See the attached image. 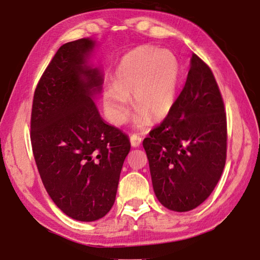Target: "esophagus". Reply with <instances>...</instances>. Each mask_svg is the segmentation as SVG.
<instances>
[{"mask_svg": "<svg viewBox=\"0 0 260 260\" xmlns=\"http://www.w3.org/2000/svg\"><path fill=\"white\" fill-rule=\"evenodd\" d=\"M142 142V138L139 134H132L131 135V145L133 147H139Z\"/></svg>", "mask_w": 260, "mask_h": 260, "instance_id": "obj_1", "label": "esophagus"}]
</instances>
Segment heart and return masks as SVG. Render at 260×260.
<instances>
[{"instance_id": "1", "label": "heart", "mask_w": 260, "mask_h": 260, "mask_svg": "<svg viewBox=\"0 0 260 260\" xmlns=\"http://www.w3.org/2000/svg\"><path fill=\"white\" fill-rule=\"evenodd\" d=\"M181 64L170 50L156 46H139L120 61L114 73L113 83L104 88L103 99L108 120L121 125L128 115L131 98L137 108L134 122L141 126L149 118L157 121L172 112Z\"/></svg>"}]
</instances>
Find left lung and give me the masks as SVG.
<instances>
[{
  "mask_svg": "<svg viewBox=\"0 0 260 260\" xmlns=\"http://www.w3.org/2000/svg\"><path fill=\"white\" fill-rule=\"evenodd\" d=\"M226 113L211 69L192 53L184 87L170 113L142 145L157 200L189 211L210 196L226 161Z\"/></svg>",
  "mask_w": 260,
  "mask_h": 260,
  "instance_id": "left-lung-1",
  "label": "left lung"
}]
</instances>
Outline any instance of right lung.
<instances>
[{"instance_id":"right-lung-1","label":"right lung","mask_w":260,"mask_h":260,"mask_svg":"<svg viewBox=\"0 0 260 260\" xmlns=\"http://www.w3.org/2000/svg\"><path fill=\"white\" fill-rule=\"evenodd\" d=\"M94 42H69L58 49L35 90L30 140L49 196L65 215L81 222L113 207L128 137L100 118L92 96L103 77L86 67Z\"/></svg>"}]
</instances>
